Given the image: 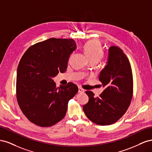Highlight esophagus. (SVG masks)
<instances>
[{
  "mask_svg": "<svg viewBox=\"0 0 152 152\" xmlns=\"http://www.w3.org/2000/svg\"><path fill=\"white\" fill-rule=\"evenodd\" d=\"M79 93H84V90L80 87H79Z\"/></svg>",
  "mask_w": 152,
  "mask_h": 152,
  "instance_id": "obj_1",
  "label": "esophagus"
}]
</instances>
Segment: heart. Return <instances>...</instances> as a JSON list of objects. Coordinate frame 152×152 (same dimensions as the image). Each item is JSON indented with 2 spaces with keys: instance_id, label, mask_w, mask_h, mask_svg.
<instances>
[{
  "instance_id": "1",
  "label": "heart",
  "mask_w": 152,
  "mask_h": 152,
  "mask_svg": "<svg viewBox=\"0 0 152 152\" xmlns=\"http://www.w3.org/2000/svg\"><path fill=\"white\" fill-rule=\"evenodd\" d=\"M84 51L89 61L98 62L104 55L102 45L97 40H91L84 45Z\"/></svg>"
}]
</instances>
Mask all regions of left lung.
Wrapping results in <instances>:
<instances>
[{
	"instance_id": "1",
	"label": "left lung",
	"mask_w": 152,
	"mask_h": 152,
	"mask_svg": "<svg viewBox=\"0 0 152 152\" xmlns=\"http://www.w3.org/2000/svg\"><path fill=\"white\" fill-rule=\"evenodd\" d=\"M99 80L104 88L99 97L87 91L89 102L83 110L89 120L101 126L117 122L125 113L131 103L133 80L129 61L117 46L108 49L107 65L101 71Z\"/></svg>"
}]
</instances>
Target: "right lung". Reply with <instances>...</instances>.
<instances>
[{"instance_id":"1","label":"right lung","mask_w":152,"mask_h":152,"mask_svg":"<svg viewBox=\"0 0 152 152\" xmlns=\"http://www.w3.org/2000/svg\"><path fill=\"white\" fill-rule=\"evenodd\" d=\"M76 49L73 39L50 38L32 45L22 56L17 69V100L32 123L52 126L65 116L69 100L79 89L72 82L56 87L53 79L65 72Z\"/></svg>"}]
</instances>
